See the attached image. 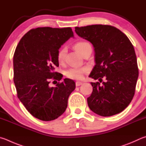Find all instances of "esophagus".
Returning a JSON list of instances; mask_svg holds the SVG:
<instances>
[{
	"mask_svg": "<svg viewBox=\"0 0 146 146\" xmlns=\"http://www.w3.org/2000/svg\"><path fill=\"white\" fill-rule=\"evenodd\" d=\"M83 84V83L82 82H80V81H76V86H80V85H81Z\"/></svg>",
	"mask_w": 146,
	"mask_h": 146,
	"instance_id": "esophagus-1",
	"label": "esophagus"
}]
</instances>
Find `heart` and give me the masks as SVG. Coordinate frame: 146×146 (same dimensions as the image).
Masks as SVG:
<instances>
[{
  "label": "heart",
  "mask_w": 146,
  "mask_h": 146,
  "mask_svg": "<svg viewBox=\"0 0 146 146\" xmlns=\"http://www.w3.org/2000/svg\"><path fill=\"white\" fill-rule=\"evenodd\" d=\"M90 45L88 42L85 41H80L76 42L74 47L75 49L83 55L88 46ZM66 53V48L65 47L61 48L58 51L57 54V61L60 64H62L65 61V55ZM88 71V68L84 66V67H72L66 70L65 72V76L68 78L72 79V80H80L83 78V74Z\"/></svg>",
  "instance_id": "b5f03b06"
}]
</instances>
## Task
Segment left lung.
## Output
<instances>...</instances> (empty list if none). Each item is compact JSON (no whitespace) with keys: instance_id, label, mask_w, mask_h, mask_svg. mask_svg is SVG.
<instances>
[{"instance_id":"8db88e82","label":"left lung","mask_w":146,"mask_h":146,"mask_svg":"<svg viewBox=\"0 0 146 146\" xmlns=\"http://www.w3.org/2000/svg\"><path fill=\"white\" fill-rule=\"evenodd\" d=\"M80 37L90 42L95 50L96 65L89 77L106 81L91 83L89 108L103 117L121 113L131 103L139 77L137 56L131 42L121 31L109 25L75 27Z\"/></svg>"}]
</instances>
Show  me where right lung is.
Masks as SVG:
<instances>
[{
	"label": "right lung",
	"mask_w": 146,
	"mask_h": 146,
	"mask_svg": "<svg viewBox=\"0 0 146 146\" xmlns=\"http://www.w3.org/2000/svg\"><path fill=\"white\" fill-rule=\"evenodd\" d=\"M74 33L70 27H38L29 31L17 46L13 56V81L17 96L27 110L41 121H50L61 115L74 90V81L65 79L55 87L50 80L60 81L59 48Z\"/></svg>",
	"instance_id": "right-lung-1"
}]
</instances>
